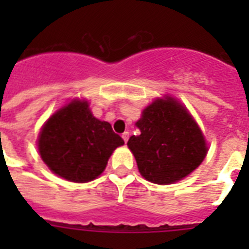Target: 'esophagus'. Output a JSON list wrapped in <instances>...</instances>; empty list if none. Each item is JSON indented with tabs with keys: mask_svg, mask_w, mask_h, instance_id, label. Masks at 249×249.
Listing matches in <instances>:
<instances>
[{
	"mask_svg": "<svg viewBox=\"0 0 249 249\" xmlns=\"http://www.w3.org/2000/svg\"><path fill=\"white\" fill-rule=\"evenodd\" d=\"M123 140H124V142L125 143H126V142H128V140H129V132H125V133H123Z\"/></svg>",
	"mask_w": 249,
	"mask_h": 249,
	"instance_id": "34e87169",
	"label": "esophagus"
}]
</instances>
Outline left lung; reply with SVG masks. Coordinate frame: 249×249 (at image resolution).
<instances>
[{
    "label": "left lung",
    "instance_id": "8db88e82",
    "mask_svg": "<svg viewBox=\"0 0 249 249\" xmlns=\"http://www.w3.org/2000/svg\"><path fill=\"white\" fill-rule=\"evenodd\" d=\"M141 134L128 141L142 177L169 185L196 169L208 147L199 125L185 106L172 97L158 98L136 123Z\"/></svg>",
    "mask_w": 249,
    "mask_h": 249
}]
</instances>
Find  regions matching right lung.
Here are the masks:
<instances>
[{
	"label": "right lung",
	"instance_id": "right-lung-1",
	"mask_svg": "<svg viewBox=\"0 0 249 249\" xmlns=\"http://www.w3.org/2000/svg\"><path fill=\"white\" fill-rule=\"evenodd\" d=\"M124 141L107 121L93 116L88 101L73 99L49 117L37 140L41 159L71 182L93 181Z\"/></svg>",
	"mask_w": 249,
	"mask_h": 249
}]
</instances>
